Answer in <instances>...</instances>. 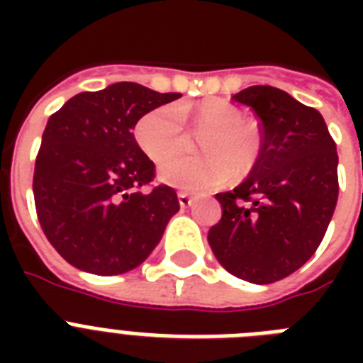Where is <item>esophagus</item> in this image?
I'll list each match as a JSON object with an SVG mask.
<instances>
[{
  "mask_svg": "<svg viewBox=\"0 0 363 363\" xmlns=\"http://www.w3.org/2000/svg\"><path fill=\"white\" fill-rule=\"evenodd\" d=\"M177 198H179V203H181V207H190V205L194 203V198L192 196H188L186 192H179L177 194Z\"/></svg>",
  "mask_w": 363,
  "mask_h": 363,
  "instance_id": "1",
  "label": "esophagus"
}]
</instances>
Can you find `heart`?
Listing matches in <instances>:
<instances>
[{"instance_id":"heart-1","label":"heart","mask_w":363,"mask_h":363,"mask_svg":"<svg viewBox=\"0 0 363 363\" xmlns=\"http://www.w3.org/2000/svg\"><path fill=\"white\" fill-rule=\"evenodd\" d=\"M182 121L191 125L205 157L170 159L186 144ZM135 141L154 162L169 157L160 165V179L182 190H207L228 177L245 175L252 169L262 150L258 125L245 121L242 111L226 99H207L198 107L162 105L148 111L135 124Z\"/></svg>"}]
</instances>
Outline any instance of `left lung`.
<instances>
[{
    "mask_svg": "<svg viewBox=\"0 0 363 363\" xmlns=\"http://www.w3.org/2000/svg\"><path fill=\"white\" fill-rule=\"evenodd\" d=\"M232 99L259 118L262 150L239 186L216 194L222 218L207 239L224 269L269 284L324 239L337 203V150L320 113L279 88L248 86Z\"/></svg>",
    "mask_w": 363,
    "mask_h": 363,
    "instance_id": "obj_1",
    "label": "left lung"
}]
</instances>
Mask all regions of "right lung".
Here are the masks:
<instances>
[{"label":"right lung","mask_w":363,"mask_h":363,"mask_svg":"<svg viewBox=\"0 0 363 363\" xmlns=\"http://www.w3.org/2000/svg\"><path fill=\"white\" fill-rule=\"evenodd\" d=\"M179 98L116 82L77 94L48 118L33 173L37 218L77 269L107 277L141 265L179 211L171 186L145 190L154 164L133 137L143 115Z\"/></svg>","instance_id":"obj_1"}]
</instances>
